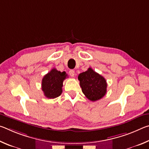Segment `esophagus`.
I'll return each mask as SVG.
<instances>
[{
	"label": "esophagus",
	"instance_id": "34e87169",
	"mask_svg": "<svg viewBox=\"0 0 149 149\" xmlns=\"http://www.w3.org/2000/svg\"><path fill=\"white\" fill-rule=\"evenodd\" d=\"M69 74L70 75V76L74 77L75 75V71L74 70H70V72H69Z\"/></svg>",
	"mask_w": 149,
	"mask_h": 149
}]
</instances>
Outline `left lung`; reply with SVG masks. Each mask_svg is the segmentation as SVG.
Returning a JSON list of instances; mask_svg holds the SVG:
<instances>
[{
  "mask_svg": "<svg viewBox=\"0 0 149 149\" xmlns=\"http://www.w3.org/2000/svg\"><path fill=\"white\" fill-rule=\"evenodd\" d=\"M82 92L88 99L97 101L107 93V84L104 77L95 72L91 68L78 75Z\"/></svg>",
  "mask_w": 149,
  "mask_h": 149,
  "instance_id": "8db88e82",
  "label": "left lung"
}]
</instances>
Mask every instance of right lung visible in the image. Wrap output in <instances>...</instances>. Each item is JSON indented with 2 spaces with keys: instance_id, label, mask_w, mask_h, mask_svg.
Instances as JSON below:
<instances>
[{
  "instance_id": "add662e5",
  "label": "right lung",
  "mask_w": 149,
  "mask_h": 149,
  "mask_svg": "<svg viewBox=\"0 0 149 149\" xmlns=\"http://www.w3.org/2000/svg\"><path fill=\"white\" fill-rule=\"evenodd\" d=\"M65 72H61L56 69L50 70L42 79V91L48 99H55L61 95L63 81L66 78Z\"/></svg>"
}]
</instances>
